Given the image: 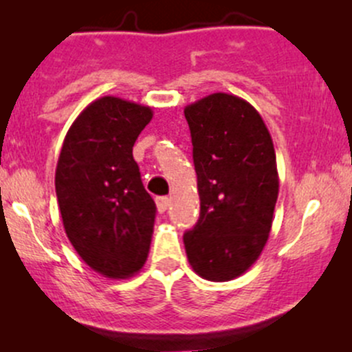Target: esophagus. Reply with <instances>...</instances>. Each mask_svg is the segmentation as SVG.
I'll list each match as a JSON object with an SVG mask.
<instances>
[{"label": "esophagus", "instance_id": "obj_1", "mask_svg": "<svg viewBox=\"0 0 352 352\" xmlns=\"http://www.w3.org/2000/svg\"><path fill=\"white\" fill-rule=\"evenodd\" d=\"M155 202H156V208H158V212H165L166 208H168V204H170V199L165 196H160L155 199Z\"/></svg>", "mask_w": 352, "mask_h": 352}]
</instances>
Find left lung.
Listing matches in <instances>:
<instances>
[{
  "label": "left lung",
  "mask_w": 352,
  "mask_h": 352,
  "mask_svg": "<svg viewBox=\"0 0 352 352\" xmlns=\"http://www.w3.org/2000/svg\"><path fill=\"white\" fill-rule=\"evenodd\" d=\"M192 138L201 214L184 235L194 272L214 283L242 276L264 250L279 177L272 138L247 100L212 94L184 109Z\"/></svg>",
  "instance_id": "obj_1"
}]
</instances>
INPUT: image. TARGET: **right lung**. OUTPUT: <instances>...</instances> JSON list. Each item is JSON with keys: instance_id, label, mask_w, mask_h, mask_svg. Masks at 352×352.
I'll use <instances>...</instances> for the list:
<instances>
[{"instance_id": "add662e5", "label": "right lung", "mask_w": 352, "mask_h": 352, "mask_svg": "<svg viewBox=\"0 0 352 352\" xmlns=\"http://www.w3.org/2000/svg\"><path fill=\"white\" fill-rule=\"evenodd\" d=\"M151 117L144 105L97 98L71 124L56 166L67 239L110 279L136 274L150 252L156 206L141 182L133 146Z\"/></svg>"}]
</instances>
